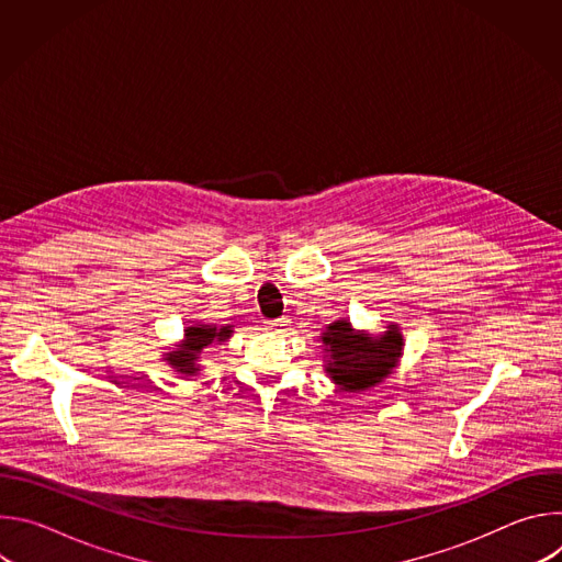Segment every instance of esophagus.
I'll return each mask as SVG.
<instances>
[{
    "instance_id": "esophagus-1",
    "label": "esophagus",
    "mask_w": 562,
    "mask_h": 562,
    "mask_svg": "<svg viewBox=\"0 0 562 562\" xmlns=\"http://www.w3.org/2000/svg\"><path fill=\"white\" fill-rule=\"evenodd\" d=\"M289 319L286 317H280V319H271V323H267V329L273 331V334H282V331H289Z\"/></svg>"
}]
</instances>
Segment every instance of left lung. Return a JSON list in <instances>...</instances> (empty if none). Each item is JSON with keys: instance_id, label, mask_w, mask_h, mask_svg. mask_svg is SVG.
<instances>
[{"instance_id": "8db88e82", "label": "left lung", "mask_w": 562, "mask_h": 562, "mask_svg": "<svg viewBox=\"0 0 562 562\" xmlns=\"http://www.w3.org/2000/svg\"><path fill=\"white\" fill-rule=\"evenodd\" d=\"M327 353L325 371L345 391H364L380 384L403 356V334L389 325L384 334H360L349 319H336L319 336Z\"/></svg>"}]
</instances>
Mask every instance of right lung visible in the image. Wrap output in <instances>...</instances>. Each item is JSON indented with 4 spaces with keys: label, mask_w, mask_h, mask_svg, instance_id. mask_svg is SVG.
<instances>
[{
    "label": "right lung",
    "mask_w": 562,
    "mask_h": 562,
    "mask_svg": "<svg viewBox=\"0 0 562 562\" xmlns=\"http://www.w3.org/2000/svg\"><path fill=\"white\" fill-rule=\"evenodd\" d=\"M231 325L215 327V325H193L184 329V340L176 345V351L165 353V360L182 375H195L200 371L198 358L204 349L222 345L231 338Z\"/></svg>",
    "instance_id": "obj_1"
}]
</instances>
